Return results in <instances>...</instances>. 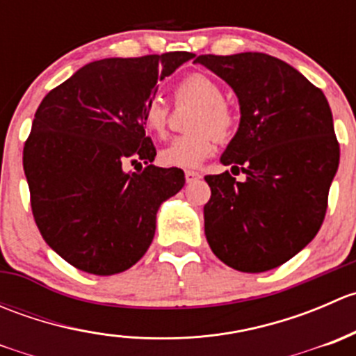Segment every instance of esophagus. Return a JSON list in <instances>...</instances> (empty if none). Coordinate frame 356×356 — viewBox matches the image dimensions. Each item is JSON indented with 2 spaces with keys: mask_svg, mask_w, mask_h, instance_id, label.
I'll use <instances>...</instances> for the list:
<instances>
[{
  "mask_svg": "<svg viewBox=\"0 0 356 356\" xmlns=\"http://www.w3.org/2000/svg\"><path fill=\"white\" fill-rule=\"evenodd\" d=\"M184 177H186V182H188V184H191V182L198 181L201 175L198 174V172H195V170H186Z\"/></svg>",
  "mask_w": 356,
  "mask_h": 356,
  "instance_id": "obj_1",
  "label": "esophagus"
}]
</instances>
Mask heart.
<instances>
[{"mask_svg":"<svg viewBox=\"0 0 356 356\" xmlns=\"http://www.w3.org/2000/svg\"><path fill=\"white\" fill-rule=\"evenodd\" d=\"M177 103H196L189 127L195 132L172 139L170 145L160 152L165 167L196 168L213 153L218 141H229L236 129V113L224 102V89L213 77L201 72L182 77L174 86ZM170 110L161 99L153 98L143 106V125L149 134L161 138L167 132Z\"/></svg>","mask_w":356,"mask_h":356,"instance_id":"obj_1","label":"heart"}]
</instances>
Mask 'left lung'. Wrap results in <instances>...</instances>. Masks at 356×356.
I'll return each instance as SVG.
<instances>
[{
  "instance_id": "obj_1",
  "label": "left lung",
  "mask_w": 356,
  "mask_h": 356,
  "mask_svg": "<svg viewBox=\"0 0 356 356\" xmlns=\"http://www.w3.org/2000/svg\"><path fill=\"white\" fill-rule=\"evenodd\" d=\"M239 99L241 122L220 161L238 182L204 175V236L218 260L241 272L286 264L317 236L339 165V143L324 92L265 53L200 55Z\"/></svg>"
}]
</instances>
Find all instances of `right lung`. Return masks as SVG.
<instances>
[{"label": "right lung", "mask_w": 356, "mask_h": 356, "mask_svg": "<svg viewBox=\"0 0 356 356\" xmlns=\"http://www.w3.org/2000/svg\"><path fill=\"white\" fill-rule=\"evenodd\" d=\"M170 51L105 58L44 96L24 146L31 208L42 239L79 270L131 268L153 241L158 207L184 186L181 168L152 165L143 106L156 82L193 58ZM127 163H145L127 175Z\"/></svg>", "instance_id": "right-lung-1"}]
</instances>
